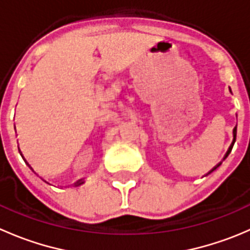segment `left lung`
Returning a JSON list of instances; mask_svg holds the SVG:
<instances>
[{
	"instance_id": "8db88e82",
	"label": "left lung",
	"mask_w": 250,
	"mask_h": 250,
	"mask_svg": "<svg viewBox=\"0 0 250 250\" xmlns=\"http://www.w3.org/2000/svg\"><path fill=\"white\" fill-rule=\"evenodd\" d=\"M236 134H237V128H236V127H234V129H233V141H232V144H231L230 148H229V150H228V152H226V155H225V157H224V160H225V158H226V157H228V156H229V153H230V152H231V150H232V146H233L234 141H236ZM220 165H221V162H220V163H219V165H216V166H215V167H214V168H213V169H211V170H210V172H209V173L214 172V170H215V169H216V168H218V167H219V166H220ZM209 173H208V174H209Z\"/></svg>"
}]
</instances>
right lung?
Wrapping results in <instances>:
<instances>
[{"instance_id":"right-lung-1","label":"right lung","mask_w":250,"mask_h":250,"mask_svg":"<svg viewBox=\"0 0 250 250\" xmlns=\"http://www.w3.org/2000/svg\"><path fill=\"white\" fill-rule=\"evenodd\" d=\"M25 162H26V160H25ZM27 163V162H26ZM27 166H29V167H30V165H29V163H27ZM30 168H31V167H30Z\"/></svg>"}]
</instances>
